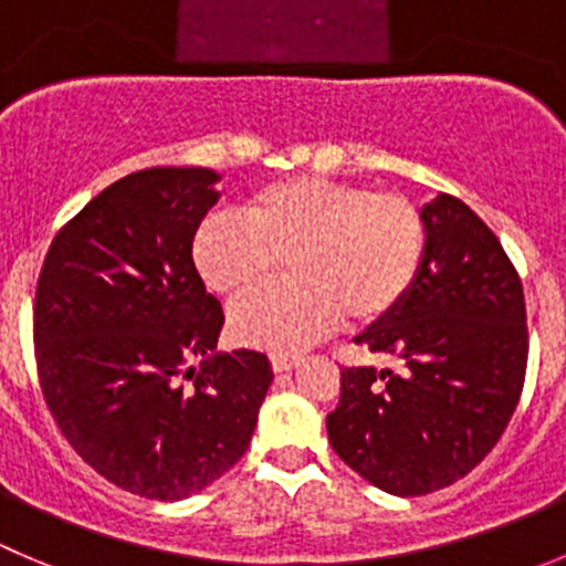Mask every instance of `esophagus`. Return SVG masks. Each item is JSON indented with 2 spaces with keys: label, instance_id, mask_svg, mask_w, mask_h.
<instances>
[{
  "label": "esophagus",
  "instance_id": "34e87169",
  "mask_svg": "<svg viewBox=\"0 0 566 566\" xmlns=\"http://www.w3.org/2000/svg\"><path fill=\"white\" fill-rule=\"evenodd\" d=\"M269 358H272L274 373H286V369H292L294 364H297L300 355L297 353H272Z\"/></svg>",
  "mask_w": 566,
  "mask_h": 566
}]
</instances>
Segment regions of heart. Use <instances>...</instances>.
<instances>
[{
  "label": "heart",
  "mask_w": 566,
  "mask_h": 566,
  "mask_svg": "<svg viewBox=\"0 0 566 566\" xmlns=\"http://www.w3.org/2000/svg\"><path fill=\"white\" fill-rule=\"evenodd\" d=\"M283 261L292 283L244 300L230 319L252 347L292 349L338 316L364 327L395 314L422 269L424 222L397 193L294 177L258 188L241 219H208L193 239L197 272L228 300L266 286Z\"/></svg>",
  "instance_id": "1"
}]
</instances>
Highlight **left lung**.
I'll use <instances>...</instances> for the list:
<instances>
[{"label": "left lung", "instance_id": "obj_1", "mask_svg": "<svg viewBox=\"0 0 566 566\" xmlns=\"http://www.w3.org/2000/svg\"><path fill=\"white\" fill-rule=\"evenodd\" d=\"M424 261L411 294L360 333L400 373L342 369L327 439L364 481L397 497L439 492L503 436L528 367L520 274L497 235L459 197L422 208Z\"/></svg>", "mask_w": 566, "mask_h": 566}]
</instances>
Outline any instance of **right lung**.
Returning <instances> with one entry per match:
<instances>
[{
  "instance_id": "obj_1",
  "label": "right lung",
  "mask_w": 566,
  "mask_h": 566,
  "mask_svg": "<svg viewBox=\"0 0 566 566\" xmlns=\"http://www.w3.org/2000/svg\"><path fill=\"white\" fill-rule=\"evenodd\" d=\"M217 180L199 166L122 177L57 230L38 274L46 406L85 464L147 500L222 478L250 448L274 378L255 349L213 353L224 311L191 247Z\"/></svg>"
}]
</instances>
